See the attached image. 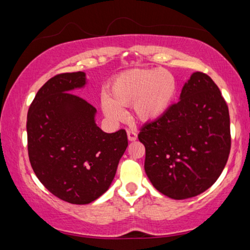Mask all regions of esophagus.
Masks as SVG:
<instances>
[{
	"label": "esophagus",
	"mask_w": 250,
	"mask_h": 250,
	"mask_svg": "<svg viewBox=\"0 0 250 250\" xmlns=\"http://www.w3.org/2000/svg\"><path fill=\"white\" fill-rule=\"evenodd\" d=\"M126 133H128V139L130 141H135L138 139V133L134 130H128Z\"/></svg>",
	"instance_id": "esophagus-1"
}]
</instances>
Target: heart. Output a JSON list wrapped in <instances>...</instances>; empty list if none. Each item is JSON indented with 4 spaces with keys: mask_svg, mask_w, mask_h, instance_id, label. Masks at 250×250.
<instances>
[{
    "mask_svg": "<svg viewBox=\"0 0 250 250\" xmlns=\"http://www.w3.org/2000/svg\"><path fill=\"white\" fill-rule=\"evenodd\" d=\"M175 78L167 69H130L117 75L109 83V97L103 98V110L109 119L124 117L121 107L132 104L137 119L154 121L170 107L175 95Z\"/></svg>",
    "mask_w": 250,
    "mask_h": 250,
    "instance_id": "obj_1",
    "label": "heart"
}]
</instances>
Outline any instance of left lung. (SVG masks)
Listing matches in <instances>:
<instances>
[{
    "mask_svg": "<svg viewBox=\"0 0 250 250\" xmlns=\"http://www.w3.org/2000/svg\"><path fill=\"white\" fill-rule=\"evenodd\" d=\"M145 170L154 188L174 200L210 188L230 152V120L225 99L208 75L194 73L181 99L140 129Z\"/></svg>",
    "mask_w": 250,
    "mask_h": 250,
    "instance_id": "8db88e82",
    "label": "left lung"
}]
</instances>
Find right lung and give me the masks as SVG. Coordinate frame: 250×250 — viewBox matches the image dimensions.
Masks as SVG:
<instances>
[{
  "mask_svg": "<svg viewBox=\"0 0 250 250\" xmlns=\"http://www.w3.org/2000/svg\"><path fill=\"white\" fill-rule=\"evenodd\" d=\"M83 71L58 74L37 91L27 112V150L41 183L70 204H89L107 191L128 146L125 129L105 133L96 108L73 94Z\"/></svg>",
  "mask_w": 250,
  "mask_h": 250,
  "instance_id": "add662e5",
  "label": "right lung"
}]
</instances>
